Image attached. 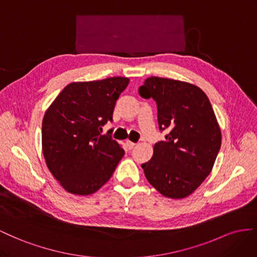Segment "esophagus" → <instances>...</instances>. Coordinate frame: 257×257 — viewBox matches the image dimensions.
<instances>
[{"label": "esophagus", "instance_id": "obj_1", "mask_svg": "<svg viewBox=\"0 0 257 257\" xmlns=\"http://www.w3.org/2000/svg\"><path fill=\"white\" fill-rule=\"evenodd\" d=\"M126 145H127V149H128V150H133V149L135 148V146H136V143L127 141V142H126Z\"/></svg>", "mask_w": 257, "mask_h": 257}]
</instances>
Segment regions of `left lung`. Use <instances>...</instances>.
<instances>
[{"label":"left lung","mask_w":257,"mask_h":257,"mask_svg":"<svg viewBox=\"0 0 257 257\" xmlns=\"http://www.w3.org/2000/svg\"><path fill=\"white\" fill-rule=\"evenodd\" d=\"M139 94L156 102L159 130L167 131L151 160L141 165L145 177L161 195L185 198L210 174L221 149L209 98L195 85L156 76L145 79Z\"/></svg>","instance_id":"1"}]
</instances>
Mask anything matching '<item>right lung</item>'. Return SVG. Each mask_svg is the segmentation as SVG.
<instances>
[{"mask_svg":"<svg viewBox=\"0 0 257 257\" xmlns=\"http://www.w3.org/2000/svg\"><path fill=\"white\" fill-rule=\"evenodd\" d=\"M127 77L69 84L48 107L42 122V146L49 171L67 192L90 195L112 177L124 155L109 130Z\"/></svg>","mask_w":257,"mask_h":257,"instance_id":"right-lung-1","label":"right lung"}]
</instances>
